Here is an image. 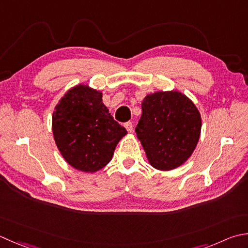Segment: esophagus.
Wrapping results in <instances>:
<instances>
[{
  "instance_id": "34e87169",
  "label": "esophagus",
  "mask_w": 248,
  "mask_h": 248,
  "mask_svg": "<svg viewBox=\"0 0 248 248\" xmlns=\"http://www.w3.org/2000/svg\"><path fill=\"white\" fill-rule=\"evenodd\" d=\"M124 128L127 129V131H128L129 133L132 132V130H133V124H132V123H125V124H124Z\"/></svg>"
}]
</instances>
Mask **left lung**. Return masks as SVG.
I'll return each mask as SVG.
<instances>
[{
    "mask_svg": "<svg viewBox=\"0 0 248 248\" xmlns=\"http://www.w3.org/2000/svg\"><path fill=\"white\" fill-rule=\"evenodd\" d=\"M202 120L195 103L181 91H156L142 102L135 128L148 162L171 171L190 158L201 134Z\"/></svg>",
    "mask_w": 248,
    "mask_h": 248,
    "instance_id": "left-lung-1",
    "label": "left lung"
}]
</instances>
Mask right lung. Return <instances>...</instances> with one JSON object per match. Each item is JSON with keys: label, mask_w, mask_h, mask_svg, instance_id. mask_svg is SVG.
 I'll return each instance as SVG.
<instances>
[{"label": "right lung", "mask_w": 248, "mask_h": 248, "mask_svg": "<svg viewBox=\"0 0 248 248\" xmlns=\"http://www.w3.org/2000/svg\"><path fill=\"white\" fill-rule=\"evenodd\" d=\"M102 92L89 85L67 90L52 113V133L63 159L78 171L94 173L113 158L127 130L102 102Z\"/></svg>", "instance_id": "1"}]
</instances>
